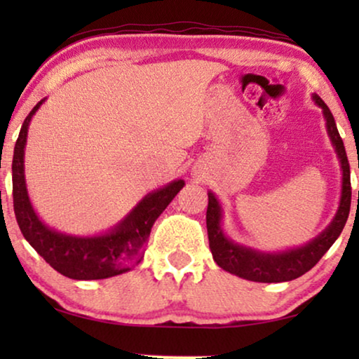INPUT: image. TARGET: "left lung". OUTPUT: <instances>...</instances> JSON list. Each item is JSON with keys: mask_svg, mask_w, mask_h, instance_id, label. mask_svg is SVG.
Returning <instances> with one entry per match:
<instances>
[{"mask_svg": "<svg viewBox=\"0 0 359 359\" xmlns=\"http://www.w3.org/2000/svg\"><path fill=\"white\" fill-rule=\"evenodd\" d=\"M313 101L318 107H322L323 117L327 122V132L330 137L333 149H335L338 160L341 165V198L340 205L335 217L323 232L302 247L286 250L278 253H264L258 250L243 247V245L233 243L232 240L225 237L220 222H222V208H220L217 198L209 191V204L205 212V224H208L209 247L212 252L214 262L225 271L235 274V276L248 279L257 283H284L292 281L309 269H312L318 263L327 250L335 243L340 237L343 227H345L348 214L351 205V181H350V163L345 151V145L340 134H338L335 119L328 109V106L317 95H313ZM359 199V193H358Z\"/></svg>", "mask_w": 359, "mask_h": 359, "instance_id": "8db88e82", "label": "left lung"}]
</instances>
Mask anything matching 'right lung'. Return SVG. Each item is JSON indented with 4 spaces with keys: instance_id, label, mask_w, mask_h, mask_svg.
Here are the masks:
<instances>
[{
    "instance_id": "1",
    "label": "right lung",
    "mask_w": 359,
    "mask_h": 359,
    "mask_svg": "<svg viewBox=\"0 0 359 359\" xmlns=\"http://www.w3.org/2000/svg\"><path fill=\"white\" fill-rule=\"evenodd\" d=\"M42 102L43 100L37 102L24 119L13 155L14 214L24 238L53 269L70 279L90 281L130 271L144 258L145 245L155 220L180 193L184 181H171L165 188L147 194L124 220L106 233L75 237L47 227L29 201L24 178V147L27 142L29 122Z\"/></svg>"
}]
</instances>
